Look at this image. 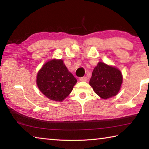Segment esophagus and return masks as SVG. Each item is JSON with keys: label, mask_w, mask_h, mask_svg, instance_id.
Returning <instances> with one entry per match:
<instances>
[{"label": "esophagus", "mask_w": 149, "mask_h": 149, "mask_svg": "<svg viewBox=\"0 0 149 149\" xmlns=\"http://www.w3.org/2000/svg\"><path fill=\"white\" fill-rule=\"evenodd\" d=\"M80 81H86L87 80V77L86 76H84V77H80Z\"/></svg>", "instance_id": "34e87169"}]
</instances>
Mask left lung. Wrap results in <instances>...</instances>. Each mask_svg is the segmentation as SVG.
I'll return each mask as SVG.
<instances>
[{
  "label": "left lung",
  "instance_id": "left-lung-1",
  "mask_svg": "<svg viewBox=\"0 0 149 149\" xmlns=\"http://www.w3.org/2000/svg\"><path fill=\"white\" fill-rule=\"evenodd\" d=\"M122 79L119 70L99 62L93 70L89 84L96 94L102 99H107L118 94Z\"/></svg>",
  "mask_w": 149,
  "mask_h": 149
}]
</instances>
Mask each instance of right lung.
<instances>
[{"instance_id":"obj_1","label":"right lung","mask_w":149,"mask_h":149,"mask_svg":"<svg viewBox=\"0 0 149 149\" xmlns=\"http://www.w3.org/2000/svg\"><path fill=\"white\" fill-rule=\"evenodd\" d=\"M77 79L68 70L62 60H52L42 65L37 77L42 93L50 100L62 101L68 96Z\"/></svg>"}]
</instances>
